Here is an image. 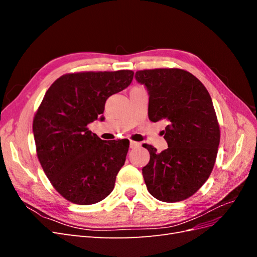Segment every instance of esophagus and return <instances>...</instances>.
<instances>
[{"mask_svg":"<svg viewBox=\"0 0 257 257\" xmlns=\"http://www.w3.org/2000/svg\"><path fill=\"white\" fill-rule=\"evenodd\" d=\"M139 146H141V144L137 142H133V141L130 142V147L132 148V149H135V148H138Z\"/></svg>","mask_w":257,"mask_h":257,"instance_id":"esophagus-1","label":"esophagus"}]
</instances>
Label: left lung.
<instances>
[{"mask_svg": "<svg viewBox=\"0 0 257 257\" xmlns=\"http://www.w3.org/2000/svg\"><path fill=\"white\" fill-rule=\"evenodd\" d=\"M135 78L149 93V119L168 122L163 131L166 150L158 153L143 145L150 153L143 168L147 189L165 203L184 200L203 186L215 163L220 126L211 96L195 76L180 68L144 69Z\"/></svg>", "mask_w": 257, "mask_h": 257, "instance_id": "left-lung-1", "label": "left lung"}]
</instances>
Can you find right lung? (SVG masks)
Listing matches in <instances>:
<instances>
[{"instance_id":"obj_1","label":"right lung","mask_w":257,"mask_h":257,"mask_svg":"<svg viewBox=\"0 0 257 257\" xmlns=\"http://www.w3.org/2000/svg\"><path fill=\"white\" fill-rule=\"evenodd\" d=\"M134 72H80L61 76L38 107L33 134L38 161L62 196L77 205L106 198L124 165L130 142L104 143L87 127L103 120L106 99L125 89Z\"/></svg>"}]
</instances>
